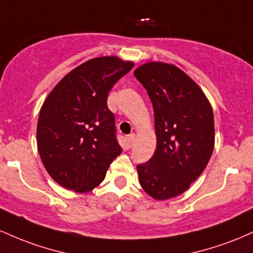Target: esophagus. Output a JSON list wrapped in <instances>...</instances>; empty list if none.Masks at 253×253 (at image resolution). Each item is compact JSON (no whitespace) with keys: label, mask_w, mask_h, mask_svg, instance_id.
Masks as SVG:
<instances>
[{"label":"esophagus","mask_w":253,"mask_h":253,"mask_svg":"<svg viewBox=\"0 0 253 253\" xmlns=\"http://www.w3.org/2000/svg\"><path fill=\"white\" fill-rule=\"evenodd\" d=\"M127 140H128V146L129 147H132V145H133V143H134V140H135V134H129L128 135V138H127Z\"/></svg>","instance_id":"34e87169"}]
</instances>
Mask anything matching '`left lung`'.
Wrapping results in <instances>:
<instances>
[{"label":"left lung","mask_w":253,"mask_h":253,"mask_svg":"<svg viewBox=\"0 0 253 253\" xmlns=\"http://www.w3.org/2000/svg\"><path fill=\"white\" fill-rule=\"evenodd\" d=\"M155 112L157 146L136 167L141 188L155 200L172 199L199 178L214 150L213 109L202 89L172 64L149 62L134 70Z\"/></svg>","instance_id":"obj_1"}]
</instances>
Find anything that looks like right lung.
Listing matches in <instances>:
<instances>
[{
    "label": "right lung",
    "mask_w": 253,
    "mask_h": 253,
    "mask_svg": "<svg viewBox=\"0 0 253 253\" xmlns=\"http://www.w3.org/2000/svg\"><path fill=\"white\" fill-rule=\"evenodd\" d=\"M133 66L115 56L92 58L65 75L43 101L38 151L48 175L65 189L96 188L121 153L107 97Z\"/></svg>",
    "instance_id": "obj_1"
}]
</instances>
